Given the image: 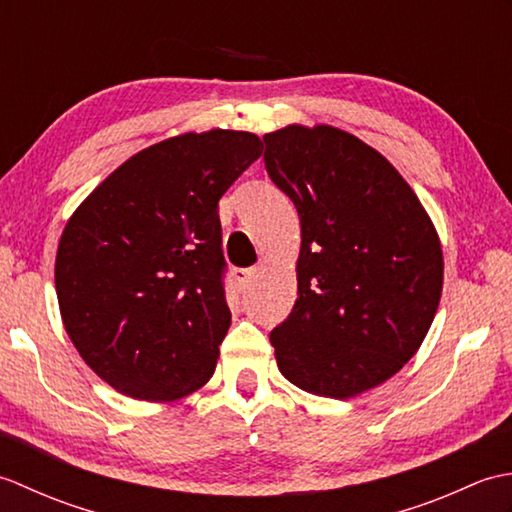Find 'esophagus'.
Listing matches in <instances>:
<instances>
[{"mask_svg": "<svg viewBox=\"0 0 512 512\" xmlns=\"http://www.w3.org/2000/svg\"><path fill=\"white\" fill-rule=\"evenodd\" d=\"M233 277L237 281L239 290H246L250 284H253V279L257 277V270L255 268H235Z\"/></svg>", "mask_w": 512, "mask_h": 512, "instance_id": "esophagus-1", "label": "esophagus"}]
</instances>
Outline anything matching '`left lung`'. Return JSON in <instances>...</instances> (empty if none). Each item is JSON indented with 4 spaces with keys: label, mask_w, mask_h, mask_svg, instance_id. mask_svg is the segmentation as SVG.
Here are the masks:
<instances>
[{
    "label": "left lung",
    "mask_w": 512,
    "mask_h": 512,
    "mask_svg": "<svg viewBox=\"0 0 512 512\" xmlns=\"http://www.w3.org/2000/svg\"><path fill=\"white\" fill-rule=\"evenodd\" d=\"M268 176L301 220L297 301L270 332L279 372L325 398H354L400 372L442 297L436 226L391 162L332 125L264 136Z\"/></svg>",
    "instance_id": "obj_1"
}]
</instances>
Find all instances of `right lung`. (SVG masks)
Instances as JSON below:
<instances>
[{"label": "right lung", "mask_w": 512, "mask_h": 512, "mask_svg": "<svg viewBox=\"0 0 512 512\" xmlns=\"http://www.w3.org/2000/svg\"><path fill=\"white\" fill-rule=\"evenodd\" d=\"M262 151L235 129L160 140L65 224L54 262L65 332L121 394L173 402L209 383L231 325L217 202Z\"/></svg>", "instance_id": "add662e5"}]
</instances>
